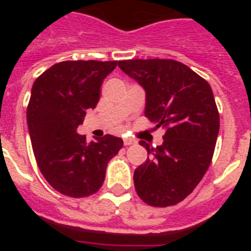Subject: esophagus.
<instances>
[{
  "label": "esophagus",
  "instance_id": "esophagus-1",
  "mask_svg": "<svg viewBox=\"0 0 251 251\" xmlns=\"http://www.w3.org/2000/svg\"><path fill=\"white\" fill-rule=\"evenodd\" d=\"M123 142H124V146H130L134 143V141H133V139L127 138V137H126V138H123Z\"/></svg>",
  "mask_w": 251,
  "mask_h": 251
}]
</instances>
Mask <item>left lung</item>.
<instances>
[{"label": "left lung", "instance_id": "1", "mask_svg": "<svg viewBox=\"0 0 251 251\" xmlns=\"http://www.w3.org/2000/svg\"><path fill=\"white\" fill-rule=\"evenodd\" d=\"M118 66L145 89L146 117L166 130L156 148L139 141L150 157L133 175L137 194L154 207L176 205L194 191L214 156L220 117L211 86L176 60H123Z\"/></svg>", "mask_w": 251, "mask_h": 251}]
</instances>
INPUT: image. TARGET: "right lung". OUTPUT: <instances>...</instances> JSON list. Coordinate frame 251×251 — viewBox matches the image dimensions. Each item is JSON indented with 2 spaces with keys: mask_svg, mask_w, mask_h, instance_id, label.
Wrapping results in <instances>:
<instances>
[{
  "mask_svg": "<svg viewBox=\"0 0 251 251\" xmlns=\"http://www.w3.org/2000/svg\"><path fill=\"white\" fill-rule=\"evenodd\" d=\"M117 61L76 60L49 68L35 80L27 105V127L35 158L45 179L60 194L85 197L105 178L108 162L123 147L118 137L88 142L76 133L94 109L100 85Z\"/></svg>",
  "mask_w": 251,
  "mask_h": 251,
  "instance_id": "right-lung-1",
  "label": "right lung"
}]
</instances>
